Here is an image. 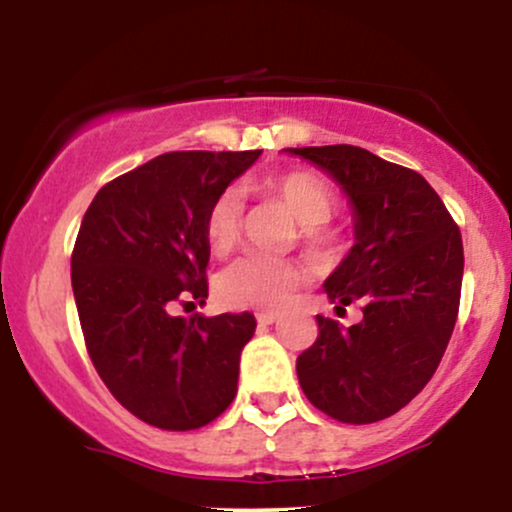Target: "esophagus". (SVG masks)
<instances>
[{
  "mask_svg": "<svg viewBox=\"0 0 512 512\" xmlns=\"http://www.w3.org/2000/svg\"><path fill=\"white\" fill-rule=\"evenodd\" d=\"M276 320H279V315H276V313H257V322H260V325H264V327L274 325Z\"/></svg>",
  "mask_w": 512,
  "mask_h": 512,
  "instance_id": "obj_1",
  "label": "esophagus"
}]
</instances>
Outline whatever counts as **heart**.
<instances>
[{
  "mask_svg": "<svg viewBox=\"0 0 512 512\" xmlns=\"http://www.w3.org/2000/svg\"><path fill=\"white\" fill-rule=\"evenodd\" d=\"M257 190L264 197L279 199L291 211L298 236L308 250H320L330 243L327 223L337 214L339 199L320 175L310 170L272 175ZM204 240L214 255H228L238 245L243 231V207L236 190H223L204 211ZM298 286V272L289 262L248 255L226 267L216 279V296L223 305L236 310H281L291 301Z\"/></svg>",
  "mask_w": 512,
  "mask_h": 512,
  "instance_id": "heart-1",
  "label": "heart"
}]
</instances>
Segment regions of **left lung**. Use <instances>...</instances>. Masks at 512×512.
Masks as SVG:
<instances>
[{
  "label": "left lung",
  "instance_id": "8db88e82",
  "mask_svg": "<svg viewBox=\"0 0 512 512\" xmlns=\"http://www.w3.org/2000/svg\"><path fill=\"white\" fill-rule=\"evenodd\" d=\"M289 151L327 170L354 204L356 245L325 291L337 310L363 303L351 327L317 315L298 383L342 424L383 421L424 390L448 349L462 291L460 228L416 170L351 144Z\"/></svg>",
  "mask_w": 512,
  "mask_h": 512
}]
</instances>
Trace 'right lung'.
I'll use <instances>...</instances> for the list:
<instances>
[{"label":"right lung","mask_w":512,"mask_h":512,"mask_svg":"<svg viewBox=\"0 0 512 512\" xmlns=\"http://www.w3.org/2000/svg\"><path fill=\"white\" fill-rule=\"evenodd\" d=\"M262 151H170L110 180L86 209L72 252L81 332L113 397L144 424L195 431L238 392L255 315H173L204 303V211Z\"/></svg>","instance_id":"add662e5"}]
</instances>
